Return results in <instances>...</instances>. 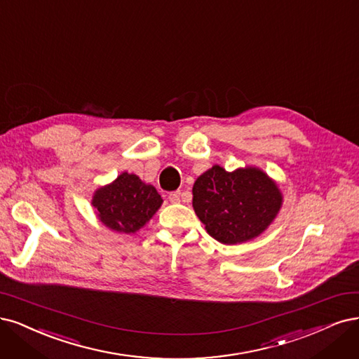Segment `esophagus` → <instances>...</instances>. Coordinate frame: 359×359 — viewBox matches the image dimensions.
<instances>
[{
  "mask_svg": "<svg viewBox=\"0 0 359 359\" xmlns=\"http://www.w3.org/2000/svg\"><path fill=\"white\" fill-rule=\"evenodd\" d=\"M168 199H169V202H170V203H180V201H181V191H174V193H170Z\"/></svg>",
  "mask_w": 359,
  "mask_h": 359,
  "instance_id": "obj_1",
  "label": "esophagus"
}]
</instances>
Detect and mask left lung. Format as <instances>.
<instances>
[{"mask_svg": "<svg viewBox=\"0 0 359 359\" xmlns=\"http://www.w3.org/2000/svg\"><path fill=\"white\" fill-rule=\"evenodd\" d=\"M279 185L255 166L227 172L214 165L193 185V208L209 236L224 245L252 241L278 217Z\"/></svg>", "mask_w": 359, "mask_h": 359, "instance_id": "obj_1", "label": "left lung"}]
</instances>
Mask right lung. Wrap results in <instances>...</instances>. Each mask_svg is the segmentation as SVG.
<instances>
[{"instance_id": "right-lung-1", "label": "right lung", "mask_w": 359, "mask_h": 359, "mask_svg": "<svg viewBox=\"0 0 359 359\" xmlns=\"http://www.w3.org/2000/svg\"><path fill=\"white\" fill-rule=\"evenodd\" d=\"M163 199L151 184L123 172L113 182L97 189L92 197L95 214L117 233L132 234L142 229L162 206Z\"/></svg>"}]
</instances>
